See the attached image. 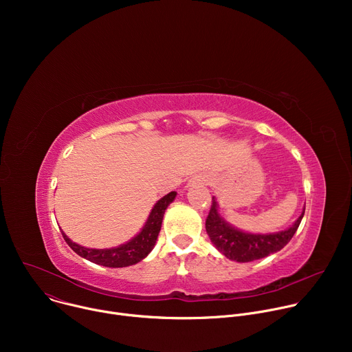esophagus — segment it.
<instances>
[{"instance_id":"obj_1","label":"esophagus","mask_w":352,"mask_h":352,"mask_svg":"<svg viewBox=\"0 0 352 352\" xmlns=\"http://www.w3.org/2000/svg\"><path fill=\"white\" fill-rule=\"evenodd\" d=\"M209 181V178L206 175H196L193 177L188 185H206Z\"/></svg>"}]
</instances>
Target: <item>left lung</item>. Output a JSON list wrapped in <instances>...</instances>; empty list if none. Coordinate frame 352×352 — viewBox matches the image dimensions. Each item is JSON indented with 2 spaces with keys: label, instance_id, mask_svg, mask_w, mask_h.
<instances>
[{
  "label": "left lung",
  "instance_id": "obj_1",
  "mask_svg": "<svg viewBox=\"0 0 352 352\" xmlns=\"http://www.w3.org/2000/svg\"><path fill=\"white\" fill-rule=\"evenodd\" d=\"M304 213L305 209L291 227L283 231L272 234L245 232L235 228L227 220H224V217L220 216L219 204L213 196L212 208L206 219V231L216 249L227 259L239 263H248L266 258L283 249L298 230Z\"/></svg>",
  "mask_w": 352,
  "mask_h": 352
}]
</instances>
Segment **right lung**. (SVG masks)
<instances>
[{
	"label": "right lung",
	"instance_id": "1",
	"mask_svg": "<svg viewBox=\"0 0 352 352\" xmlns=\"http://www.w3.org/2000/svg\"><path fill=\"white\" fill-rule=\"evenodd\" d=\"M175 196L177 192L173 190L163 196L160 200H157V204L153 206L152 212H150L140 232L136 234L128 242L121 243L118 246L109 249H93L72 242L64 231L63 236L67 241V243L72 248L75 254L96 265H102L106 267H126L136 265L152 252V249L155 248L159 232L162 230L166 209L170 206V204L174 202Z\"/></svg>",
	"mask_w": 352,
	"mask_h": 352
}]
</instances>
